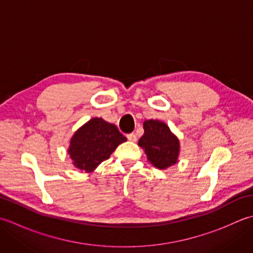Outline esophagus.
Wrapping results in <instances>:
<instances>
[{
    "instance_id": "34e87169",
    "label": "esophagus",
    "mask_w": 253,
    "mask_h": 253,
    "mask_svg": "<svg viewBox=\"0 0 253 253\" xmlns=\"http://www.w3.org/2000/svg\"><path fill=\"white\" fill-rule=\"evenodd\" d=\"M126 137H127V139H128V140H129V141H136V140H137L136 133H133V132L128 133V135H127Z\"/></svg>"
}]
</instances>
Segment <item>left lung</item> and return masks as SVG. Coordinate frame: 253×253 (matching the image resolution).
Segmentation results:
<instances>
[{"mask_svg":"<svg viewBox=\"0 0 253 253\" xmlns=\"http://www.w3.org/2000/svg\"><path fill=\"white\" fill-rule=\"evenodd\" d=\"M143 129L138 144L144 149L150 162L161 169L175 164L179 154V141L169 126L163 122L150 120L143 123Z\"/></svg>","mask_w":253,"mask_h":253,"instance_id":"8db88e82","label":"left lung"}]
</instances>
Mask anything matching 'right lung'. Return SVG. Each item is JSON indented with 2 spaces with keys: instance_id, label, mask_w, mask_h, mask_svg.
Segmentation results:
<instances>
[{
  "instance_id": "add662e5",
  "label": "right lung",
  "mask_w": 253,
  "mask_h": 253,
  "mask_svg": "<svg viewBox=\"0 0 253 253\" xmlns=\"http://www.w3.org/2000/svg\"><path fill=\"white\" fill-rule=\"evenodd\" d=\"M126 140L115 125L95 117L75 132L68 154L76 168L89 173Z\"/></svg>"
}]
</instances>
